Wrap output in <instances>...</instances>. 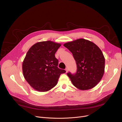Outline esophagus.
<instances>
[{
	"label": "esophagus",
	"instance_id": "1",
	"mask_svg": "<svg viewBox=\"0 0 122 122\" xmlns=\"http://www.w3.org/2000/svg\"><path fill=\"white\" fill-rule=\"evenodd\" d=\"M65 70H66V72H68V68H66L65 69Z\"/></svg>",
	"mask_w": 122,
	"mask_h": 122
}]
</instances>
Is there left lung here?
Listing matches in <instances>:
<instances>
[{
    "instance_id": "obj_1",
    "label": "left lung",
    "mask_w": 122,
    "mask_h": 122,
    "mask_svg": "<svg viewBox=\"0 0 122 122\" xmlns=\"http://www.w3.org/2000/svg\"><path fill=\"white\" fill-rule=\"evenodd\" d=\"M64 46L71 52L77 65L75 74L67 73L73 85L81 90L94 87L101 80L105 69V58L101 50L83 39L66 43Z\"/></svg>"
}]
</instances>
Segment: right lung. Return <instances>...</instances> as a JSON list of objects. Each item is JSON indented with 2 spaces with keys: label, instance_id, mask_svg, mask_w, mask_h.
I'll return each mask as SVG.
<instances>
[{
  "label": "right lung",
  "instance_id": "right-lung-1",
  "mask_svg": "<svg viewBox=\"0 0 122 122\" xmlns=\"http://www.w3.org/2000/svg\"><path fill=\"white\" fill-rule=\"evenodd\" d=\"M61 44L50 41L34 44L28 51L22 65L25 80L35 90L46 92L57 84L61 74L55 54Z\"/></svg>",
  "mask_w": 122,
  "mask_h": 122
}]
</instances>
